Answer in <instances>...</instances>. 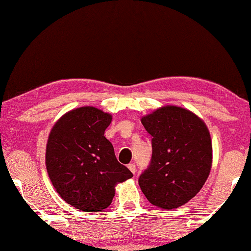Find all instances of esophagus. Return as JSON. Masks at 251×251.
Wrapping results in <instances>:
<instances>
[{
    "mask_svg": "<svg viewBox=\"0 0 251 251\" xmlns=\"http://www.w3.org/2000/svg\"><path fill=\"white\" fill-rule=\"evenodd\" d=\"M127 167H128L129 171H130L131 173H133V174L136 173V166H135L134 164H128V166H127Z\"/></svg>",
    "mask_w": 251,
    "mask_h": 251,
    "instance_id": "obj_1",
    "label": "esophagus"
}]
</instances>
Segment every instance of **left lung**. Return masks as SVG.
Wrapping results in <instances>:
<instances>
[{
	"instance_id": "obj_1",
	"label": "left lung",
	"mask_w": 251,
	"mask_h": 251,
	"mask_svg": "<svg viewBox=\"0 0 251 251\" xmlns=\"http://www.w3.org/2000/svg\"><path fill=\"white\" fill-rule=\"evenodd\" d=\"M151 136L150 166L138 184L148 201L173 209L196 196L209 176L212 161L210 134L188 109L167 105L142 118Z\"/></svg>"
}]
</instances>
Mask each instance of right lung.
I'll return each mask as SVG.
<instances>
[{
    "label": "right lung",
    "instance_id": "1",
    "mask_svg": "<svg viewBox=\"0 0 251 251\" xmlns=\"http://www.w3.org/2000/svg\"><path fill=\"white\" fill-rule=\"evenodd\" d=\"M112 115L93 106L66 113L50 130L45 163L59 196L76 209L96 212L107 208L115 186L133 177L118 163L104 136Z\"/></svg>",
    "mask_w": 251,
    "mask_h": 251
}]
</instances>
